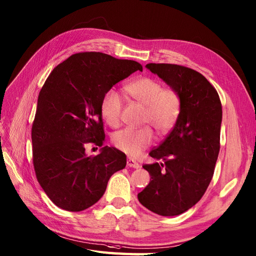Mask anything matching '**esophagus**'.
<instances>
[{"label":"esophagus","instance_id":"1","mask_svg":"<svg viewBox=\"0 0 256 256\" xmlns=\"http://www.w3.org/2000/svg\"><path fill=\"white\" fill-rule=\"evenodd\" d=\"M127 166L128 167H132V168H139L140 167V165L136 163V162L134 158H128V160H127Z\"/></svg>","mask_w":256,"mask_h":256}]
</instances>
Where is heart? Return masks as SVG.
<instances>
[{
    "mask_svg": "<svg viewBox=\"0 0 256 256\" xmlns=\"http://www.w3.org/2000/svg\"><path fill=\"white\" fill-rule=\"evenodd\" d=\"M124 91L134 102L144 106L141 124L153 127L160 136L175 127L182 113V96L172 86H163L160 81L151 77H140L124 86ZM122 100L114 90L105 93L101 102V114L110 127L120 124ZM154 139L148 126L126 128L114 134L112 141L116 148L132 156L152 144Z\"/></svg>",
    "mask_w": 256,
    "mask_h": 256,
    "instance_id": "1",
    "label": "heart"
}]
</instances>
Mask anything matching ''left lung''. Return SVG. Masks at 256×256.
Segmentation results:
<instances>
[{
    "label": "left lung",
    "instance_id": "1",
    "mask_svg": "<svg viewBox=\"0 0 256 256\" xmlns=\"http://www.w3.org/2000/svg\"><path fill=\"white\" fill-rule=\"evenodd\" d=\"M182 96V113L165 140L148 155L160 160L144 164L150 184L139 202L155 214L176 216L196 205L214 175L220 148L222 110L216 89L202 74L176 64H146Z\"/></svg>",
    "mask_w": 256,
    "mask_h": 256
}]
</instances>
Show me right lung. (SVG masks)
<instances>
[{
  "label": "right lung",
  "mask_w": 256,
  "mask_h": 256,
  "mask_svg": "<svg viewBox=\"0 0 256 256\" xmlns=\"http://www.w3.org/2000/svg\"><path fill=\"white\" fill-rule=\"evenodd\" d=\"M142 66L101 52H81L56 66L39 93L31 128L32 163L42 189L56 206L80 212L104 194L110 176L126 166V154L86 144L105 141L101 102L112 86Z\"/></svg>",
  "instance_id": "add662e5"
}]
</instances>
